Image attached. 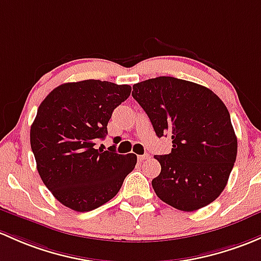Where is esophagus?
<instances>
[{"mask_svg":"<svg viewBox=\"0 0 261 261\" xmlns=\"http://www.w3.org/2000/svg\"><path fill=\"white\" fill-rule=\"evenodd\" d=\"M139 161H144V160H147V159H150V155L149 153H144V155H140L138 156Z\"/></svg>","mask_w":261,"mask_h":261,"instance_id":"obj_1","label":"esophagus"}]
</instances>
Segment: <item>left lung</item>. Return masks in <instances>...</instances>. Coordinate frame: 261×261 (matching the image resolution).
<instances>
[{"mask_svg":"<svg viewBox=\"0 0 261 261\" xmlns=\"http://www.w3.org/2000/svg\"><path fill=\"white\" fill-rule=\"evenodd\" d=\"M158 138L170 135L171 152L155 155L161 172L156 195L181 211L213 202L225 189L237 160L238 140L220 98L195 82L160 76L133 86Z\"/></svg>","mask_w":261,"mask_h":261,"instance_id":"1","label":"left lung"}]
</instances>
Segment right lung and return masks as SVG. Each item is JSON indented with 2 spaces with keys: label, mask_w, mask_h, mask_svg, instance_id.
<instances>
[{
  "label": "right lung",
  "mask_w": 261,
  "mask_h": 261,
  "mask_svg": "<svg viewBox=\"0 0 261 261\" xmlns=\"http://www.w3.org/2000/svg\"><path fill=\"white\" fill-rule=\"evenodd\" d=\"M128 85L85 80L54 89L37 110L30 141L46 188L66 207L85 213L110 201L136 165L135 153L96 142L108 135L112 111L130 96Z\"/></svg>",
  "instance_id": "add662e5"
}]
</instances>
